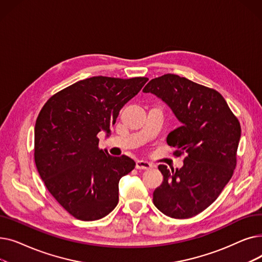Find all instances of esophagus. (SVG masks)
Returning <instances> with one entry per match:
<instances>
[{"mask_svg": "<svg viewBox=\"0 0 262 262\" xmlns=\"http://www.w3.org/2000/svg\"><path fill=\"white\" fill-rule=\"evenodd\" d=\"M136 168L138 170H149L150 168H153V164L148 162V161L137 160L136 161Z\"/></svg>", "mask_w": 262, "mask_h": 262, "instance_id": "esophagus-1", "label": "esophagus"}]
</instances>
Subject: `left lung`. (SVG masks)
<instances>
[{"label": "left lung", "instance_id": "8db88e82", "mask_svg": "<svg viewBox=\"0 0 262 262\" xmlns=\"http://www.w3.org/2000/svg\"><path fill=\"white\" fill-rule=\"evenodd\" d=\"M171 109L181 126L168 135L176 156L186 154L181 169L160 164L162 184L155 189L153 203L173 219L192 217L217 199L237 164L241 137L239 120L216 90L186 77L164 74L143 88Z\"/></svg>", "mask_w": 262, "mask_h": 262}]
</instances>
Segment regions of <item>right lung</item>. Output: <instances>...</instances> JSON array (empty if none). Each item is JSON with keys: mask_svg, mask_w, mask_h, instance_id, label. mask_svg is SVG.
<instances>
[{"mask_svg": "<svg viewBox=\"0 0 262 262\" xmlns=\"http://www.w3.org/2000/svg\"><path fill=\"white\" fill-rule=\"evenodd\" d=\"M147 80L93 76L54 94L40 110L36 167L50 193L74 217L94 221L118 205L119 182L136 162L100 149L98 134L109 135L121 108Z\"/></svg>", "mask_w": 262, "mask_h": 262, "instance_id": "add662e5", "label": "right lung"}]
</instances>
